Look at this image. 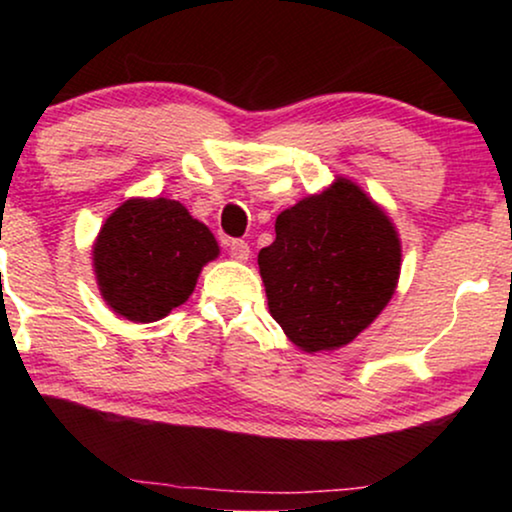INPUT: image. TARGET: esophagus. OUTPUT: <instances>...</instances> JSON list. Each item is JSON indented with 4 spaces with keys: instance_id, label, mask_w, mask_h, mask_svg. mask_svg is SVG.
Returning <instances> with one entry per match:
<instances>
[{
    "instance_id": "1",
    "label": "esophagus",
    "mask_w": 512,
    "mask_h": 512,
    "mask_svg": "<svg viewBox=\"0 0 512 512\" xmlns=\"http://www.w3.org/2000/svg\"><path fill=\"white\" fill-rule=\"evenodd\" d=\"M228 251H230V256L235 258V261H249V256H251V249H249V244L244 242V240H230L228 242Z\"/></svg>"
}]
</instances>
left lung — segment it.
Masks as SVG:
<instances>
[{
  "mask_svg": "<svg viewBox=\"0 0 512 512\" xmlns=\"http://www.w3.org/2000/svg\"><path fill=\"white\" fill-rule=\"evenodd\" d=\"M258 268L272 319L307 354L345 347L373 324L401 275V240L384 209L338 177L275 221Z\"/></svg>",
  "mask_w": 512,
  "mask_h": 512,
  "instance_id": "8db88e82",
  "label": "left lung"
}]
</instances>
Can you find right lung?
Masks as SVG:
<instances>
[{
    "instance_id": "1",
    "label": "right lung",
    "mask_w": 512,
    "mask_h": 512,
    "mask_svg": "<svg viewBox=\"0 0 512 512\" xmlns=\"http://www.w3.org/2000/svg\"><path fill=\"white\" fill-rule=\"evenodd\" d=\"M216 256L212 230L167 198L125 200L93 244L104 303L135 324H151L184 305L202 265Z\"/></svg>"
}]
</instances>
